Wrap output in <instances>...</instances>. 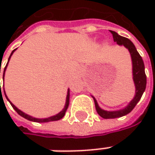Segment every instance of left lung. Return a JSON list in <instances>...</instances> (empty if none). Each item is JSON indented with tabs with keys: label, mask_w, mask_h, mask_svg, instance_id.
Here are the masks:
<instances>
[{
	"label": "left lung",
	"mask_w": 155,
	"mask_h": 155,
	"mask_svg": "<svg viewBox=\"0 0 155 155\" xmlns=\"http://www.w3.org/2000/svg\"><path fill=\"white\" fill-rule=\"evenodd\" d=\"M110 33H112L114 41L116 42V44L119 45H123L124 47H126L130 53L131 59H132L133 80H134V86H135V94H134V98L130 101V103L125 108H123L122 110H115V111H107V110L101 109L99 107L96 98L93 96H91L94 99L97 112L98 113L99 116L104 119H113V118H117V117H122V116H126L128 113H130L141 98L142 94L145 91L147 85V77L145 74L144 63L142 60V58L140 57L139 52L137 51L135 46L133 44V42L125 37L119 35L118 33L114 31H110Z\"/></svg>",
	"instance_id": "8db88e82"
}]
</instances>
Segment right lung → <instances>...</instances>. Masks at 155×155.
<instances>
[{"mask_svg":"<svg viewBox=\"0 0 155 155\" xmlns=\"http://www.w3.org/2000/svg\"><path fill=\"white\" fill-rule=\"evenodd\" d=\"M16 49H15L14 51L11 52V54H10V56L8 58V64L9 60H10V58L11 56L13 55V53L15 52V51ZM8 64H6V66H5V68H4V71H3V79H4V76H5V71H6V69H7V66H8ZM0 72H1V67H0ZM0 86H1V84H0ZM1 89V87H0ZM3 90H4V85H3ZM4 94H5V96H6V98L8 100V102L10 103V104L12 105V107L14 108V110L20 115L22 117H24V118H26L27 120H29V121H32V122H53V121H58V120H60V119H62L63 117L65 115V112H66V110L68 109V106H69V103H70V90L68 89V91H67V96H66V101H65V104H64V109H63L58 114H57L55 116H50V117H47V118H35V117H33V116H29V115H27L26 113H24L23 111H21V110H19L15 105L12 104L10 101H9V99L8 98V97H7V95H6V92H5V90H4Z\"/></svg>","mask_w":155,"mask_h":155,"instance_id":"1","label":"right lung"}]
</instances>
